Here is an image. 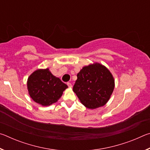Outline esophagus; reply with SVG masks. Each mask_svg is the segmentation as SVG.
Masks as SVG:
<instances>
[{"label": "esophagus", "instance_id": "esophagus-1", "mask_svg": "<svg viewBox=\"0 0 150 150\" xmlns=\"http://www.w3.org/2000/svg\"><path fill=\"white\" fill-rule=\"evenodd\" d=\"M67 84L68 85V87H69V88H71L72 87V85H71V83H67Z\"/></svg>", "mask_w": 150, "mask_h": 150}]
</instances>
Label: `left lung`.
Returning a JSON list of instances; mask_svg holds the SVG:
<instances>
[{
  "label": "left lung",
  "instance_id": "8db88e82",
  "mask_svg": "<svg viewBox=\"0 0 150 150\" xmlns=\"http://www.w3.org/2000/svg\"><path fill=\"white\" fill-rule=\"evenodd\" d=\"M115 86V79L108 68L95 62L80 70L73 91L85 107L93 110L107 103Z\"/></svg>",
  "mask_w": 150,
  "mask_h": 150
}]
</instances>
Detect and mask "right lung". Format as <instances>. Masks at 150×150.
Returning <instances> with one entry per match:
<instances>
[{"label":"right lung","mask_w":150,"mask_h":150,"mask_svg":"<svg viewBox=\"0 0 150 150\" xmlns=\"http://www.w3.org/2000/svg\"><path fill=\"white\" fill-rule=\"evenodd\" d=\"M67 88V85L53 75L49 68L34 71L27 80L30 96L34 102L43 106L57 102Z\"/></svg>","instance_id":"1"}]
</instances>
